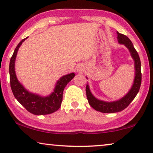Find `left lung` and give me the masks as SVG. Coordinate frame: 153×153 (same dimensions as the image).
Here are the masks:
<instances>
[{"mask_svg":"<svg viewBox=\"0 0 153 153\" xmlns=\"http://www.w3.org/2000/svg\"><path fill=\"white\" fill-rule=\"evenodd\" d=\"M118 41L120 44L124 45L130 52L131 57L134 60L135 77L134 83L131 89L123 98L114 102H104L95 98L90 91L89 85L87 84L85 88L88 101L90 105L97 111L102 113H116L124 110L129 106V104L134 99L137 93H139L141 83V60L137 50L134 49L132 42L126 35L117 32Z\"/></svg>","mask_w":153,"mask_h":153,"instance_id":"1","label":"left lung"}]
</instances>
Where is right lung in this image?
Listing matches in <instances>:
<instances>
[{"label":"right lung","mask_w":153,"mask_h":153,"mask_svg":"<svg viewBox=\"0 0 153 153\" xmlns=\"http://www.w3.org/2000/svg\"><path fill=\"white\" fill-rule=\"evenodd\" d=\"M27 38V37H26ZM26 38L22 39L14 49L9 66L10 86L13 95L17 101L31 114L34 115H47L55 112L61 106L62 93L67 84L74 78V73L65 75L57 81L54 91L47 97H42L27 91L16 78L14 63L19 48Z\"/></svg>","instance_id":"1"}]
</instances>
